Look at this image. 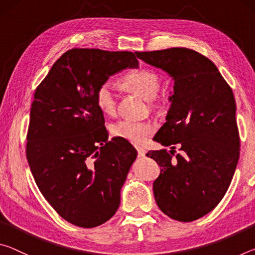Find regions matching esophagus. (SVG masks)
Instances as JSON below:
<instances>
[{
  "label": "esophagus",
  "mask_w": 255,
  "mask_h": 255,
  "mask_svg": "<svg viewBox=\"0 0 255 255\" xmlns=\"http://www.w3.org/2000/svg\"><path fill=\"white\" fill-rule=\"evenodd\" d=\"M137 149V153H138V156L139 157H144L145 156V149L141 148V147H136Z\"/></svg>",
  "instance_id": "34e87169"
}]
</instances>
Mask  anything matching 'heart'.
Listing matches in <instances>:
<instances>
[{
    "label": "heart",
    "instance_id": "1",
    "mask_svg": "<svg viewBox=\"0 0 255 255\" xmlns=\"http://www.w3.org/2000/svg\"><path fill=\"white\" fill-rule=\"evenodd\" d=\"M124 89L137 94L146 101H150L154 109L161 108L162 103L155 101L161 89V79L156 73L145 68L129 72L122 79ZM96 102L99 109L105 115H114L117 109V98L114 86L110 82H105L99 86L96 92ZM110 132L114 137L122 138L132 144H141L146 138L153 135L154 126L147 122H132V120H118L110 126Z\"/></svg>",
    "mask_w": 255,
    "mask_h": 255
}]
</instances>
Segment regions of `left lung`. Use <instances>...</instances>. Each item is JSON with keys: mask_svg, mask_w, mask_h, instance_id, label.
<instances>
[{"mask_svg": "<svg viewBox=\"0 0 255 255\" xmlns=\"http://www.w3.org/2000/svg\"><path fill=\"white\" fill-rule=\"evenodd\" d=\"M174 81L166 123L154 137L171 150L146 154L161 167L154 181L156 204L179 222H192L217 206L232 182L240 157L234 94L206 56L188 48L136 51ZM175 147L180 153L174 155Z\"/></svg>", "mask_w": 255, "mask_h": 255, "instance_id": "left-lung-1", "label": "left lung"}]
</instances>
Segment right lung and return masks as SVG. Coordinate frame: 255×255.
Masks as SVG:
<instances>
[{
	"label": "right lung",
	"mask_w": 255,
	"mask_h": 255,
	"mask_svg": "<svg viewBox=\"0 0 255 255\" xmlns=\"http://www.w3.org/2000/svg\"><path fill=\"white\" fill-rule=\"evenodd\" d=\"M137 66L131 51L74 48L34 92L25 148L30 170L45 199L75 226L97 227L119 207L137 150L122 138L108 140L96 92L115 73Z\"/></svg>",
	"instance_id": "1"
}]
</instances>
